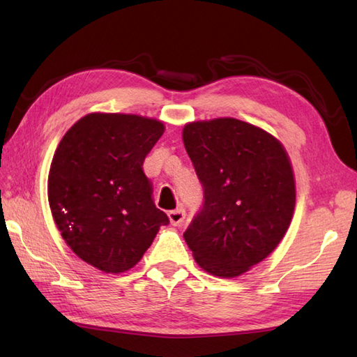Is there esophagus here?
<instances>
[{"label": "esophagus", "mask_w": 357, "mask_h": 357, "mask_svg": "<svg viewBox=\"0 0 357 357\" xmlns=\"http://www.w3.org/2000/svg\"><path fill=\"white\" fill-rule=\"evenodd\" d=\"M169 219H170L172 225L181 227L184 222V219H185V210L184 208H176V210L169 211Z\"/></svg>", "instance_id": "34e87169"}]
</instances>
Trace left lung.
Instances as JSON below:
<instances>
[{"label":"left lung","instance_id":"1","mask_svg":"<svg viewBox=\"0 0 357 357\" xmlns=\"http://www.w3.org/2000/svg\"><path fill=\"white\" fill-rule=\"evenodd\" d=\"M183 141L204 187L202 208L184 233L187 245L210 275H244L290 227V158L275 136L234 118L188 123Z\"/></svg>","mask_w":357,"mask_h":357}]
</instances>
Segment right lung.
Returning a JSON list of instances; mask_svg holds the SVG:
<instances>
[{
    "label": "right lung",
    "mask_w": 357,
    "mask_h": 357,
    "mask_svg": "<svg viewBox=\"0 0 357 357\" xmlns=\"http://www.w3.org/2000/svg\"><path fill=\"white\" fill-rule=\"evenodd\" d=\"M164 128L153 118L89 113L67 130L53 155L52 216L72 252L104 273L133 268L159 227L169 224L142 172Z\"/></svg>",
    "instance_id": "right-lung-1"
}]
</instances>
